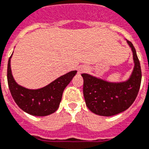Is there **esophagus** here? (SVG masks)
Returning a JSON list of instances; mask_svg holds the SVG:
<instances>
[{
    "label": "esophagus",
    "instance_id": "obj_1",
    "mask_svg": "<svg viewBox=\"0 0 149 149\" xmlns=\"http://www.w3.org/2000/svg\"><path fill=\"white\" fill-rule=\"evenodd\" d=\"M87 67H85V66H80L79 67V70H78V73H84V72H85V71L87 70Z\"/></svg>",
    "mask_w": 149,
    "mask_h": 149
}]
</instances>
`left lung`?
I'll list each match as a JSON object with an SVG mask.
<instances>
[{
    "label": "left lung",
    "mask_w": 149,
    "mask_h": 149,
    "mask_svg": "<svg viewBox=\"0 0 149 149\" xmlns=\"http://www.w3.org/2000/svg\"><path fill=\"white\" fill-rule=\"evenodd\" d=\"M133 52L134 67L130 77L119 82L82 73L83 94L89 110L102 116H112L124 112L133 104L139 92L142 79L140 63L135 48L127 40Z\"/></svg>",
    "instance_id": "obj_1"
}]
</instances>
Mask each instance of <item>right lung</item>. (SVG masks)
Returning <instances> with one entry per match:
<instances>
[{
  "instance_id": "add662e5",
  "label": "right lung",
  "mask_w": 149,
  "mask_h": 149,
  "mask_svg": "<svg viewBox=\"0 0 149 149\" xmlns=\"http://www.w3.org/2000/svg\"><path fill=\"white\" fill-rule=\"evenodd\" d=\"M10 57L7 65V82L13 98L24 112L34 116H46L58 109L62 94L70 82L76 70L60 76L49 85L38 89H29L19 85L14 79L10 67Z\"/></svg>"
}]
</instances>
